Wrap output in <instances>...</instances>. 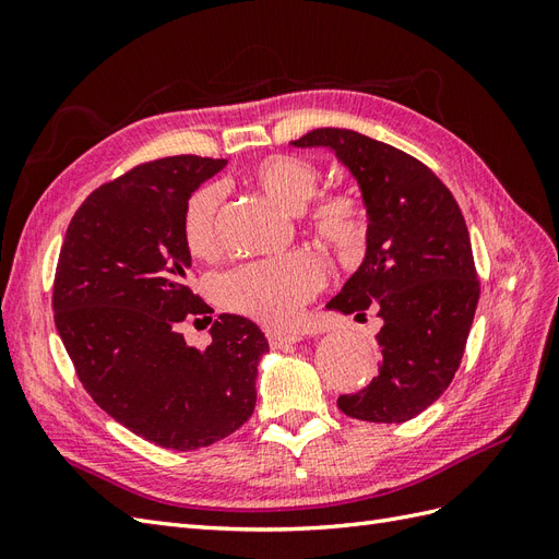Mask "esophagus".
<instances>
[{"instance_id": "obj_1", "label": "esophagus", "mask_w": 559, "mask_h": 559, "mask_svg": "<svg viewBox=\"0 0 559 559\" xmlns=\"http://www.w3.org/2000/svg\"><path fill=\"white\" fill-rule=\"evenodd\" d=\"M265 337L270 347H286L300 341V333L296 331H282V329H265Z\"/></svg>"}]
</instances>
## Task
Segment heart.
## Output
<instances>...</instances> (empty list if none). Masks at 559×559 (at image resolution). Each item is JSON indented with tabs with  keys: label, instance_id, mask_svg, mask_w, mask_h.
Listing matches in <instances>:
<instances>
[{
	"label": "heart",
	"instance_id": "heart-1",
	"mask_svg": "<svg viewBox=\"0 0 559 559\" xmlns=\"http://www.w3.org/2000/svg\"><path fill=\"white\" fill-rule=\"evenodd\" d=\"M249 181L277 205L298 212L302 224L319 242L354 253L366 245L368 216L364 202L349 191L314 195L319 167L294 154H267L253 160L247 170ZM222 191L214 183H202L186 198L179 233L186 251L195 259H210L216 251V216ZM324 263L310 251H289L275 259H259L235 265L214 280L218 306L251 317L263 324H286L324 284Z\"/></svg>",
	"mask_w": 559,
	"mask_h": 559
}]
</instances>
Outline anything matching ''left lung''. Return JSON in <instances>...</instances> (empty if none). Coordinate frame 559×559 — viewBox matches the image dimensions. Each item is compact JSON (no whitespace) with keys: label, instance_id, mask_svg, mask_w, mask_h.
<instances>
[{"label":"left lung","instance_id":"left-lung-1","mask_svg":"<svg viewBox=\"0 0 559 559\" xmlns=\"http://www.w3.org/2000/svg\"><path fill=\"white\" fill-rule=\"evenodd\" d=\"M292 144L335 151L357 177L368 214L366 259L326 308L378 310L380 373L337 399V408L364 421H408L452 382L478 308L462 210L425 163L361 132L317 128Z\"/></svg>","mask_w":559,"mask_h":559}]
</instances>
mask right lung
Here are the masks:
<instances>
[{"label":"right lung","mask_w":559,"mask_h":559,"mask_svg":"<svg viewBox=\"0 0 559 559\" xmlns=\"http://www.w3.org/2000/svg\"><path fill=\"white\" fill-rule=\"evenodd\" d=\"M224 167V158L170 156L103 183L72 216L56 267L53 319L83 389L132 433L179 452L245 425L267 352L240 314H218L205 349L179 333L183 319L214 312L186 280L181 210Z\"/></svg>","instance_id":"obj_1"}]
</instances>
